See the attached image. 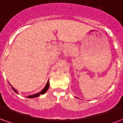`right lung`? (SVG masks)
I'll list each match as a JSON object with an SVG mask.
<instances>
[{"label":"right lung","instance_id":"1","mask_svg":"<svg viewBox=\"0 0 123 123\" xmlns=\"http://www.w3.org/2000/svg\"><path fill=\"white\" fill-rule=\"evenodd\" d=\"M11 86V85H10ZM48 88H49V82L48 81V82H47V84H46V86L44 88V89H43L41 92H40L39 93H37V94H33V95H31V96H27V98H36V97H38V96H40V94H44L47 90H48ZM12 90H14V92H16V93H18V92H17V90L14 88L13 86H12Z\"/></svg>","mask_w":123,"mask_h":123}]
</instances>
